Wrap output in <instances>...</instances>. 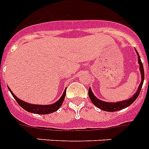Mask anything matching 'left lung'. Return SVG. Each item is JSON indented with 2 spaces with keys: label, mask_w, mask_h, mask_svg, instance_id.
Instances as JSON below:
<instances>
[{
  "label": "left lung",
  "mask_w": 149,
  "mask_h": 149,
  "mask_svg": "<svg viewBox=\"0 0 149 149\" xmlns=\"http://www.w3.org/2000/svg\"><path fill=\"white\" fill-rule=\"evenodd\" d=\"M137 55H138V62L139 64V67H140V72H141V75H142V82L139 84V87L138 90L137 92L133 96V97L130 98L129 100H124V101L122 102H106L101 101V100H98L96 96H94L93 92L91 91V89L90 87L89 88L88 90V94L89 96H90V100L92 101L93 103L96 105V107H98L99 109H100L101 110H103V111H119V110H121L123 109H125V108L128 107L129 105H131L133 102L135 101L137 99L138 96L139 95V93L141 91V89H142V84H143V81H144V68H143V65H142V61L140 59V57H139V55L138 52L136 51Z\"/></svg>",
  "instance_id": "left-lung-1"
}]
</instances>
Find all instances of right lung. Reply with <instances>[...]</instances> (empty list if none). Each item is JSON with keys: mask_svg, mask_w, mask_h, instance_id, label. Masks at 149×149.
Wrapping results in <instances>:
<instances>
[{"mask_svg": "<svg viewBox=\"0 0 149 149\" xmlns=\"http://www.w3.org/2000/svg\"><path fill=\"white\" fill-rule=\"evenodd\" d=\"M9 90L10 91L11 94L14 97V99L16 100L18 104L21 106L23 109H25V111H29V112L35 113V114H50L54 111H57L58 109L60 108L62 105V102L64 101L65 97V93H66V90H65L64 93L62 94V96H61L56 102L52 105H31V104L27 103L25 102H23L22 100H19V98L16 97L13 94V93L10 90V89L9 88Z\"/></svg>", "mask_w": 149, "mask_h": 149, "instance_id": "right-lung-1", "label": "right lung"}]
</instances>
